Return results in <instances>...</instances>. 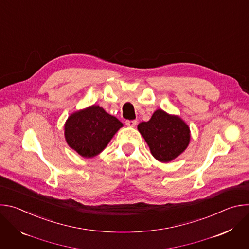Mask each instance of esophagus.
<instances>
[{"mask_svg": "<svg viewBox=\"0 0 249 249\" xmlns=\"http://www.w3.org/2000/svg\"><path fill=\"white\" fill-rule=\"evenodd\" d=\"M125 124L128 126V127H135L137 125V121L136 120H127L125 122Z\"/></svg>", "mask_w": 249, "mask_h": 249, "instance_id": "esophagus-1", "label": "esophagus"}]
</instances>
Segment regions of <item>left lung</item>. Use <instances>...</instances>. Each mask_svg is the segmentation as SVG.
I'll list each match as a JSON object with an SVG mask.
<instances>
[{"label": "left lung", "instance_id": "left-lung-1", "mask_svg": "<svg viewBox=\"0 0 249 249\" xmlns=\"http://www.w3.org/2000/svg\"><path fill=\"white\" fill-rule=\"evenodd\" d=\"M153 157L160 162H169L179 157L190 143V128L179 116L162 109L154 112L147 122L138 125Z\"/></svg>", "mask_w": 249, "mask_h": 249}]
</instances>
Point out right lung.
Here are the masks:
<instances>
[{
    "mask_svg": "<svg viewBox=\"0 0 249 249\" xmlns=\"http://www.w3.org/2000/svg\"><path fill=\"white\" fill-rule=\"evenodd\" d=\"M123 124L99 105L92 104L71 114L64 125L67 144L86 159L94 158L108 145Z\"/></svg>",
    "mask_w": 249,
    "mask_h": 249,
    "instance_id": "1",
    "label": "right lung"
}]
</instances>
